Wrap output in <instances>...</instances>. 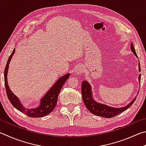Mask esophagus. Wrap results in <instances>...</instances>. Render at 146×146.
<instances>
[{"instance_id":"esophagus-1","label":"esophagus","mask_w":146,"mask_h":146,"mask_svg":"<svg viewBox=\"0 0 146 146\" xmlns=\"http://www.w3.org/2000/svg\"><path fill=\"white\" fill-rule=\"evenodd\" d=\"M83 72V68H82V66H78L76 69V73L77 74H80Z\"/></svg>"}]
</instances>
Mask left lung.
Here are the masks:
<instances>
[{"label":"left lung","mask_w":146,"mask_h":146,"mask_svg":"<svg viewBox=\"0 0 146 146\" xmlns=\"http://www.w3.org/2000/svg\"><path fill=\"white\" fill-rule=\"evenodd\" d=\"M130 49L133 53L135 54L137 58H138L133 43L131 42ZM139 71L141 72V65L139 62ZM141 74H139V81L141 82ZM81 92H82V98L84 103V105L87 107V109L92 112L93 114L96 115L98 116H102L107 118H111L117 116V114L121 113L122 112H124L126 109H128L133 103L137 97H135L128 105L125 107H112L109 106L106 104L99 103L96 101L93 98V95L92 90V86L87 81H83L81 84ZM138 94V93H137Z\"/></svg>","instance_id":"1"}]
</instances>
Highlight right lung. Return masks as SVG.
<instances>
[{"label":"right lung","instance_id":"add662e5","mask_svg":"<svg viewBox=\"0 0 146 146\" xmlns=\"http://www.w3.org/2000/svg\"><path fill=\"white\" fill-rule=\"evenodd\" d=\"M15 52V49H13L11 54L9 58H8L6 66H5L4 70V82L5 87L6 90V93L7 97L9 98L11 104L15 107L18 111L23 112V114H26L27 116L32 117H40L47 116L48 114L53 111L54 107H56L57 101H58V96L61 90L62 86L66 81L69 78L70 74L67 73L65 75L63 76L58 79L52 87L49 89L47 93L40 98L39 105L35 108H25L23 107L21 103V102L16 96L11 91L9 85L7 82V72L9 69V65L10 64L11 60Z\"/></svg>","mask_w":146,"mask_h":146}]
</instances>
